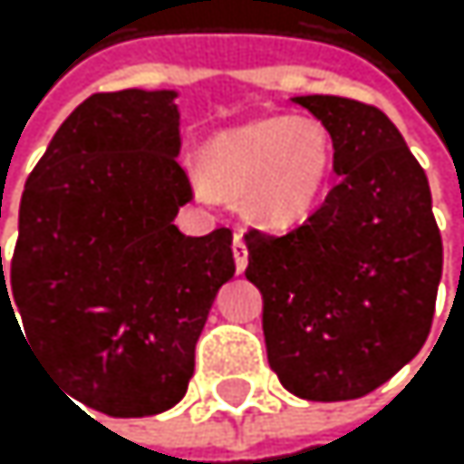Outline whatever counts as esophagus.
Instances as JSON below:
<instances>
[{
    "instance_id": "obj_1",
    "label": "esophagus",
    "mask_w": 464,
    "mask_h": 464,
    "mask_svg": "<svg viewBox=\"0 0 464 464\" xmlns=\"http://www.w3.org/2000/svg\"><path fill=\"white\" fill-rule=\"evenodd\" d=\"M234 261H237V270L245 273V266H247V245H245L242 234L234 237Z\"/></svg>"
}]
</instances>
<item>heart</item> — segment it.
Listing matches in <instances>:
<instances>
[{
	"label": "heart",
	"mask_w": 464,
	"mask_h": 464,
	"mask_svg": "<svg viewBox=\"0 0 464 464\" xmlns=\"http://www.w3.org/2000/svg\"><path fill=\"white\" fill-rule=\"evenodd\" d=\"M334 169V139L317 116H266L225 130L206 147V178L198 191L211 198L247 194L250 214L289 227L306 219L323 200Z\"/></svg>",
	"instance_id": "obj_1"
}]
</instances>
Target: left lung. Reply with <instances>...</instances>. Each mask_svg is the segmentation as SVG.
I'll return each instance as SVG.
<instances>
[{"instance_id": "1", "label": "left lung", "mask_w": 464, "mask_h": 464, "mask_svg": "<svg viewBox=\"0 0 464 464\" xmlns=\"http://www.w3.org/2000/svg\"><path fill=\"white\" fill-rule=\"evenodd\" d=\"M334 139L340 175L284 237L247 230L266 359L306 401H351L390 382L431 331L442 239L423 167L395 124L345 97H295Z\"/></svg>"}]
</instances>
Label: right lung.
I'll list each match as a JSON object with an SVG mask.
<instances>
[{
    "mask_svg": "<svg viewBox=\"0 0 464 464\" xmlns=\"http://www.w3.org/2000/svg\"><path fill=\"white\" fill-rule=\"evenodd\" d=\"M175 97L128 88L77 105L24 183L7 273L0 250V317L19 309L24 343L111 418L186 395L211 303L237 273L227 227L175 225L191 200Z\"/></svg>",
    "mask_w": 464,
    "mask_h": 464,
    "instance_id": "right-lung-1",
    "label": "right lung"
}]
</instances>
